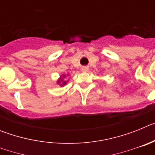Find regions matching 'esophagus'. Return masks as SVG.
I'll return each mask as SVG.
<instances>
[{
	"mask_svg": "<svg viewBox=\"0 0 155 155\" xmlns=\"http://www.w3.org/2000/svg\"><path fill=\"white\" fill-rule=\"evenodd\" d=\"M87 71H88V68L87 67H83V68H81L82 72H87Z\"/></svg>",
	"mask_w": 155,
	"mask_h": 155,
	"instance_id": "1",
	"label": "esophagus"
}]
</instances>
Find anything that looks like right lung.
<instances>
[{
  "mask_svg": "<svg viewBox=\"0 0 155 155\" xmlns=\"http://www.w3.org/2000/svg\"><path fill=\"white\" fill-rule=\"evenodd\" d=\"M67 76H69V74L66 75V74H62L61 75L60 78H58V80H57V84H59L60 86H61V87H63V86L66 85L67 84V83H68V81H65L64 79H65V78Z\"/></svg>",
  "mask_w": 155,
  "mask_h": 155,
  "instance_id": "add662e5",
  "label": "right lung"
}]
</instances>
